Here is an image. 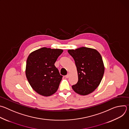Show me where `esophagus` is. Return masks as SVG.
<instances>
[{"mask_svg":"<svg viewBox=\"0 0 129 129\" xmlns=\"http://www.w3.org/2000/svg\"><path fill=\"white\" fill-rule=\"evenodd\" d=\"M69 76H70V74H69V73H68V74L66 76H65V78H68L69 77Z\"/></svg>","mask_w":129,"mask_h":129,"instance_id":"1","label":"esophagus"}]
</instances>
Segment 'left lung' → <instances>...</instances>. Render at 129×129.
Masks as SVG:
<instances>
[{"label":"left lung","instance_id":"obj_1","mask_svg":"<svg viewBox=\"0 0 129 129\" xmlns=\"http://www.w3.org/2000/svg\"><path fill=\"white\" fill-rule=\"evenodd\" d=\"M68 52L74 59L78 71V81L72 86L73 90L82 95L92 93L104 76L105 67L101 54L96 49L85 47Z\"/></svg>","mask_w":129,"mask_h":129}]
</instances>
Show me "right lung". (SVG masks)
Returning <instances> with one entry per match:
<instances>
[{"label":"right lung","mask_w":129,"mask_h":129,"mask_svg":"<svg viewBox=\"0 0 129 129\" xmlns=\"http://www.w3.org/2000/svg\"><path fill=\"white\" fill-rule=\"evenodd\" d=\"M63 51L61 49L42 47L29 54L25 75L29 84L38 94L49 96L58 90L63 77L54 63Z\"/></svg>","instance_id":"obj_1"}]
</instances>
